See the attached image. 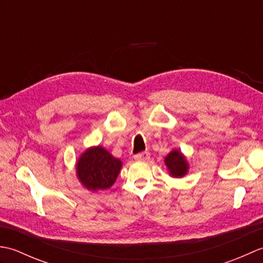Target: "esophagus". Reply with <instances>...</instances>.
Returning <instances> with one entry per match:
<instances>
[{
    "label": "esophagus",
    "instance_id": "1",
    "mask_svg": "<svg viewBox=\"0 0 263 263\" xmlns=\"http://www.w3.org/2000/svg\"><path fill=\"white\" fill-rule=\"evenodd\" d=\"M150 158V154L148 152H143L135 156L136 160H148Z\"/></svg>",
    "mask_w": 263,
    "mask_h": 263
}]
</instances>
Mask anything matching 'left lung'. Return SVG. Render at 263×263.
<instances>
[{"label":"left lung","mask_w":263,"mask_h":263,"mask_svg":"<svg viewBox=\"0 0 263 263\" xmlns=\"http://www.w3.org/2000/svg\"><path fill=\"white\" fill-rule=\"evenodd\" d=\"M164 163L167 171H168V175L173 178L184 177L190 170L186 156L180 149H172L164 158Z\"/></svg>","instance_id":"8db88e82"}]
</instances>
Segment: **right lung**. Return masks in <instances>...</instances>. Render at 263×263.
I'll return each instance as SVG.
<instances>
[{
	"label": "right lung",
	"instance_id": "right-lung-1",
	"mask_svg": "<svg viewBox=\"0 0 263 263\" xmlns=\"http://www.w3.org/2000/svg\"><path fill=\"white\" fill-rule=\"evenodd\" d=\"M122 160L102 146L87 148L76 161V175L81 185L90 192L113 186L122 168Z\"/></svg>",
	"mask_w": 263,
	"mask_h": 263
}]
</instances>
